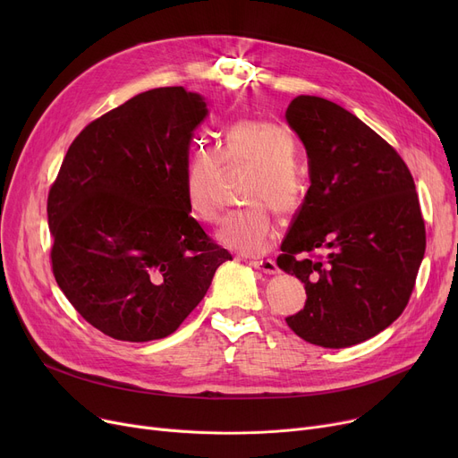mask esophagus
<instances>
[{
	"instance_id": "esophagus-1",
	"label": "esophagus",
	"mask_w": 458,
	"mask_h": 458,
	"mask_svg": "<svg viewBox=\"0 0 458 458\" xmlns=\"http://www.w3.org/2000/svg\"><path fill=\"white\" fill-rule=\"evenodd\" d=\"M250 266L254 269L261 271V273H266V275H276L278 273V267H276V263L273 259H254Z\"/></svg>"
}]
</instances>
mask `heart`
I'll return each mask as SVG.
<instances>
[{
    "label": "heart",
    "instance_id": "heart-1",
    "mask_svg": "<svg viewBox=\"0 0 458 458\" xmlns=\"http://www.w3.org/2000/svg\"><path fill=\"white\" fill-rule=\"evenodd\" d=\"M295 159V140L271 120H239L226 130L223 148L199 144L183 176V195L191 213L215 223L225 208L223 185L226 168H254L247 183L250 208L230 213L216 230L223 247L245 254L267 250L276 239L273 208L290 216L304 202L308 183Z\"/></svg>",
    "mask_w": 458,
    "mask_h": 458
}]
</instances>
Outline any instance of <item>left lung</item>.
Segmentation results:
<instances>
[{
	"mask_svg": "<svg viewBox=\"0 0 458 458\" xmlns=\"http://www.w3.org/2000/svg\"><path fill=\"white\" fill-rule=\"evenodd\" d=\"M285 118L310 165L276 258L308 297L285 323L319 347L362 344L403 314L416 285L425 221L414 178L392 144L338 104L301 94Z\"/></svg>",
	"mask_w": 458,
	"mask_h": 458,
	"instance_id": "left-lung-1",
	"label": "left lung"
}]
</instances>
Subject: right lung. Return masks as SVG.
Returning <instances> with one entry per match:
<instances>
[{"mask_svg": "<svg viewBox=\"0 0 458 458\" xmlns=\"http://www.w3.org/2000/svg\"><path fill=\"white\" fill-rule=\"evenodd\" d=\"M200 94L161 87L133 96L74 139L47 195L52 271L78 314L106 335L173 334L232 259L189 215V142Z\"/></svg>", "mask_w": 458, "mask_h": 458, "instance_id": "add662e5", "label": "right lung"}]
</instances>
